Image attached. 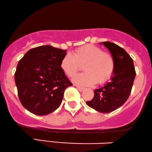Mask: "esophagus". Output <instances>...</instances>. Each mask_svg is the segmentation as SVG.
I'll return each mask as SVG.
<instances>
[{
    "label": "esophagus",
    "mask_w": 152,
    "mask_h": 152,
    "mask_svg": "<svg viewBox=\"0 0 152 152\" xmlns=\"http://www.w3.org/2000/svg\"><path fill=\"white\" fill-rule=\"evenodd\" d=\"M77 89L79 91H80V92H83V91L85 90V88H84V87H79V86H77Z\"/></svg>",
    "instance_id": "obj_1"
}]
</instances>
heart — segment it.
<instances>
[{
	"mask_svg": "<svg viewBox=\"0 0 152 152\" xmlns=\"http://www.w3.org/2000/svg\"><path fill=\"white\" fill-rule=\"evenodd\" d=\"M83 66L85 72L72 79L75 84L82 86L104 83L113 75L115 68V58L112 54L93 45H86L67 54L62 58L60 67L69 77H73Z\"/></svg>",
	"mask_w": 152,
	"mask_h": 152,
	"instance_id": "obj_1",
	"label": "heart"
}]
</instances>
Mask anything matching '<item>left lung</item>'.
Segmentation results:
<instances>
[{
    "instance_id": "left-lung-1",
    "label": "left lung",
    "mask_w": 152,
    "mask_h": 152,
    "mask_svg": "<svg viewBox=\"0 0 152 152\" xmlns=\"http://www.w3.org/2000/svg\"><path fill=\"white\" fill-rule=\"evenodd\" d=\"M115 58V68L111 81L94 91V96L86 104L91 108L110 113L124 104L129 98L136 76L133 60L129 55L113 42H102Z\"/></svg>"
}]
</instances>
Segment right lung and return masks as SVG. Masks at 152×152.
Here are the masks:
<instances>
[{"mask_svg": "<svg viewBox=\"0 0 152 152\" xmlns=\"http://www.w3.org/2000/svg\"><path fill=\"white\" fill-rule=\"evenodd\" d=\"M65 50L51 45L32 48L18 62L15 81L21 104L36 115H47L62 103L64 92L72 84L60 67Z\"/></svg>", "mask_w": 152, "mask_h": 152, "instance_id": "right-lung-1", "label": "right lung"}]
</instances>
